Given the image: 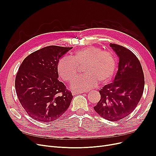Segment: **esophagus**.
<instances>
[{
	"label": "esophagus",
	"instance_id": "obj_1",
	"mask_svg": "<svg viewBox=\"0 0 156 156\" xmlns=\"http://www.w3.org/2000/svg\"><path fill=\"white\" fill-rule=\"evenodd\" d=\"M83 92H72V95H76L77 94H83Z\"/></svg>",
	"mask_w": 156,
	"mask_h": 156
}]
</instances>
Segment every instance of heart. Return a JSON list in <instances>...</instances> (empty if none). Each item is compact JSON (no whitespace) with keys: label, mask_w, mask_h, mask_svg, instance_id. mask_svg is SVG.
<instances>
[{"label":"heart","mask_w":156,"mask_h":156,"mask_svg":"<svg viewBox=\"0 0 156 156\" xmlns=\"http://www.w3.org/2000/svg\"><path fill=\"white\" fill-rule=\"evenodd\" d=\"M83 66L85 75L76 77L71 84L74 90H87L97 83L99 85L108 83L116 71V58L111 51L88 46L73 53L71 59L62 57L57 62V69L60 78L69 82L76 76L78 67Z\"/></svg>","instance_id":"obj_1"}]
</instances>
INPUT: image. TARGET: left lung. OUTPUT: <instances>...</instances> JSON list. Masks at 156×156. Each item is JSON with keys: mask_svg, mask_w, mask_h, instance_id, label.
Returning a JSON list of instances; mask_svg holds the SVG:
<instances>
[{"mask_svg": "<svg viewBox=\"0 0 156 156\" xmlns=\"http://www.w3.org/2000/svg\"><path fill=\"white\" fill-rule=\"evenodd\" d=\"M109 45L119 57L118 70L114 82L99 90L101 100L94 109L103 118L116 121L135 110L142 96L145 81L141 64L136 55L121 45Z\"/></svg>", "mask_w": 156, "mask_h": 156, "instance_id": "left-lung-1", "label": "left lung"}]
</instances>
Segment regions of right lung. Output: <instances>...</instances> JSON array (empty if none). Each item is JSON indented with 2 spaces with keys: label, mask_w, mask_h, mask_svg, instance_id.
<instances>
[{
  "label": "right lung",
  "mask_w": 156,
  "mask_h": 156,
  "mask_svg": "<svg viewBox=\"0 0 156 156\" xmlns=\"http://www.w3.org/2000/svg\"><path fill=\"white\" fill-rule=\"evenodd\" d=\"M72 48L47 46L31 53L21 63L16 76V92L31 118L41 122L53 121L69 107L73 97L57 79V65Z\"/></svg>",
  "instance_id": "obj_1"
}]
</instances>
